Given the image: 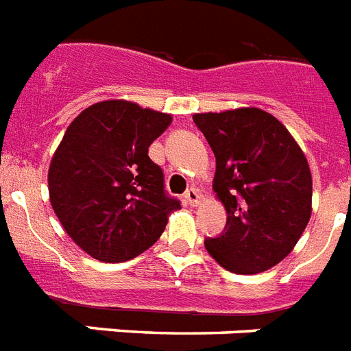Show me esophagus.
<instances>
[{
    "label": "esophagus",
    "instance_id": "1",
    "mask_svg": "<svg viewBox=\"0 0 351 351\" xmlns=\"http://www.w3.org/2000/svg\"><path fill=\"white\" fill-rule=\"evenodd\" d=\"M184 201L189 204H192V206H195V204H199V201H201V195H199V190L197 189H189L186 192H184Z\"/></svg>",
    "mask_w": 351,
    "mask_h": 351
}]
</instances>
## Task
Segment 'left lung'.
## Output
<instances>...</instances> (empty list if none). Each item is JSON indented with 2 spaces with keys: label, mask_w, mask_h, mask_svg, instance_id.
Returning a JSON list of instances; mask_svg holds the SVG:
<instances>
[{
  "label": "left lung",
  "mask_w": 351,
  "mask_h": 351,
  "mask_svg": "<svg viewBox=\"0 0 351 351\" xmlns=\"http://www.w3.org/2000/svg\"><path fill=\"white\" fill-rule=\"evenodd\" d=\"M215 156L214 190L226 226L204 246L224 270L259 274L281 263L312 215V173L281 121L261 108L195 114Z\"/></svg>",
  "instance_id": "8db88e82"
}]
</instances>
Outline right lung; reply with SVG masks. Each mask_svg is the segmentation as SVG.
I'll use <instances>...</instances> for the list:
<instances>
[{
  "label": "right lung",
  "instance_id": "add662e5",
  "mask_svg": "<svg viewBox=\"0 0 351 351\" xmlns=\"http://www.w3.org/2000/svg\"><path fill=\"white\" fill-rule=\"evenodd\" d=\"M172 123L130 101H101L70 123L49 168L50 203L81 250L123 263L148 250L181 208L148 147Z\"/></svg>",
  "mask_w": 351,
  "mask_h": 351
}]
</instances>
